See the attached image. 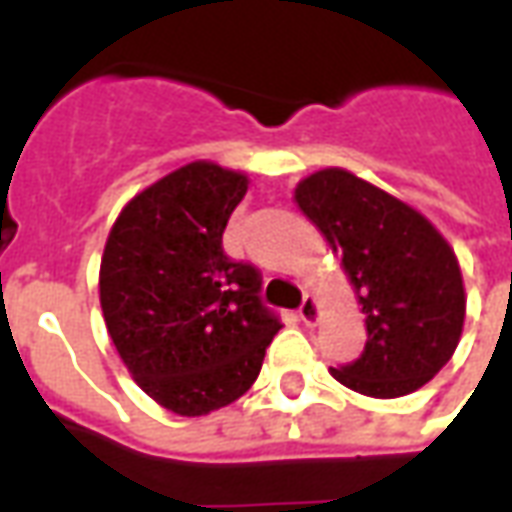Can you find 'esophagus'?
I'll return each mask as SVG.
<instances>
[{"label": "esophagus", "mask_w": 512, "mask_h": 512, "mask_svg": "<svg viewBox=\"0 0 512 512\" xmlns=\"http://www.w3.org/2000/svg\"><path fill=\"white\" fill-rule=\"evenodd\" d=\"M300 319L308 324V327H311V324H316V319H319V302L313 300L311 294H305V300H302Z\"/></svg>", "instance_id": "1"}]
</instances>
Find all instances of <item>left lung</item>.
Segmentation results:
<instances>
[{
  "label": "left lung",
  "instance_id": "1",
  "mask_svg": "<svg viewBox=\"0 0 512 512\" xmlns=\"http://www.w3.org/2000/svg\"><path fill=\"white\" fill-rule=\"evenodd\" d=\"M294 199L319 226L357 289L363 354L333 368L354 393L401 398L431 382L464 330V281L453 248L409 204L343 169L302 179Z\"/></svg>",
  "mask_w": 512,
  "mask_h": 512
}]
</instances>
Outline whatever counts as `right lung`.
Here are the masks:
<instances>
[{
  "label": "right lung",
  "mask_w": 512,
  "mask_h": 512,
  "mask_svg": "<svg viewBox=\"0 0 512 512\" xmlns=\"http://www.w3.org/2000/svg\"><path fill=\"white\" fill-rule=\"evenodd\" d=\"M248 177L188 163L119 212L100 261V308L136 384L182 417L251 390L283 324L261 272L223 251Z\"/></svg>",
  "instance_id": "add662e5"
}]
</instances>
